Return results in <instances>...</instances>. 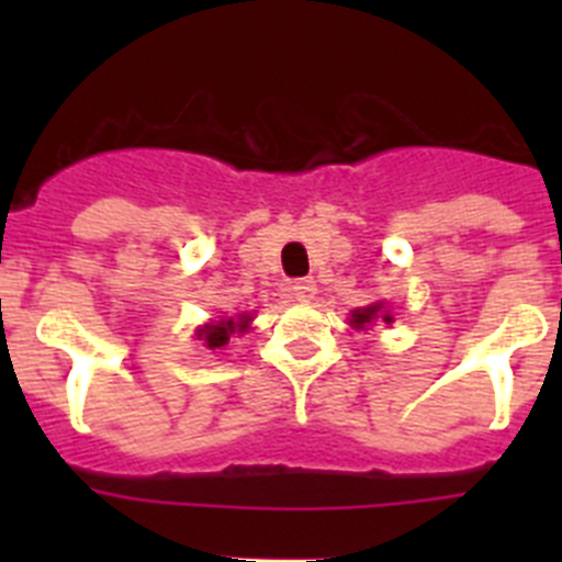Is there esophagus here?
<instances>
[{"mask_svg": "<svg viewBox=\"0 0 562 562\" xmlns=\"http://www.w3.org/2000/svg\"><path fill=\"white\" fill-rule=\"evenodd\" d=\"M317 292V284L312 281V278H297L295 284H292V297L295 301H301V304H306V301H312Z\"/></svg>", "mask_w": 562, "mask_h": 562, "instance_id": "esophagus-1", "label": "esophagus"}]
</instances>
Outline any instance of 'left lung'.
Segmentation results:
<instances>
[{
	"instance_id": "1",
	"label": "left lung",
	"mask_w": 562,
	"mask_h": 562,
	"mask_svg": "<svg viewBox=\"0 0 562 562\" xmlns=\"http://www.w3.org/2000/svg\"><path fill=\"white\" fill-rule=\"evenodd\" d=\"M376 317H382L385 324H391V315L382 310V304H371V306H366V310L351 312V326H357V329H366V326H369L371 321H376Z\"/></svg>"
}]
</instances>
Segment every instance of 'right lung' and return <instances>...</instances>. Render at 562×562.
Instances as JSON below:
<instances>
[{
  "label": "right lung",
  "instance_id": "obj_1",
  "mask_svg": "<svg viewBox=\"0 0 562 562\" xmlns=\"http://www.w3.org/2000/svg\"><path fill=\"white\" fill-rule=\"evenodd\" d=\"M247 321L250 317L241 315L238 321H216V324H207L200 329V340L205 342L207 349H222V346H227V340H231L233 331H247Z\"/></svg>",
  "mask_w": 562,
  "mask_h": 562
}]
</instances>
